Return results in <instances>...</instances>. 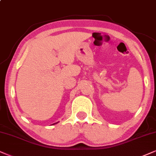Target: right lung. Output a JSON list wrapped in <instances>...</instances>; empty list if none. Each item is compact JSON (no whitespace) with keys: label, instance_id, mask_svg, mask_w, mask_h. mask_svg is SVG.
Listing matches in <instances>:
<instances>
[{"label":"right lung","instance_id":"add662e5","mask_svg":"<svg viewBox=\"0 0 156 156\" xmlns=\"http://www.w3.org/2000/svg\"><path fill=\"white\" fill-rule=\"evenodd\" d=\"M57 123H58V122H57ZM53 125H54V124H53Z\"/></svg>","mask_w":156,"mask_h":156}]
</instances>
